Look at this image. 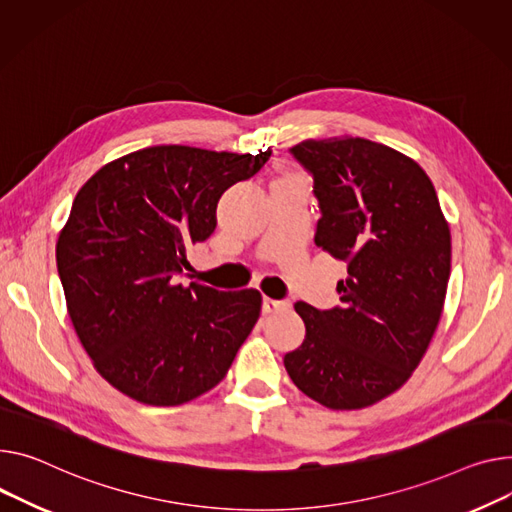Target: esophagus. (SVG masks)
Listing matches in <instances>:
<instances>
[{"label": "esophagus", "instance_id": "34e87169", "mask_svg": "<svg viewBox=\"0 0 512 512\" xmlns=\"http://www.w3.org/2000/svg\"><path fill=\"white\" fill-rule=\"evenodd\" d=\"M290 302L288 300H276V298H263V313L269 315V313H282V311H288L290 309Z\"/></svg>", "mask_w": 512, "mask_h": 512}]
</instances>
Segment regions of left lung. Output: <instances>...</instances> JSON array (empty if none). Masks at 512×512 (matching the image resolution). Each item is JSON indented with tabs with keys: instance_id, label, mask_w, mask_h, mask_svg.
<instances>
[{
	"instance_id": "1",
	"label": "left lung",
	"mask_w": 512,
	"mask_h": 512,
	"mask_svg": "<svg viewBox=\"0 0 512 512\" xmlns=\"http://www.w3.org/2000/svg\"><path fill=\"white\" fill-rule=\"evenodd\" d=\"M315 181V245L348 263L342 306L294 309L306 335L284 356L292 383L329 410H362L395 393L424 358L451 274V230L424 168L364 138L290 148Z\"/></svg>"
}]
</instances>
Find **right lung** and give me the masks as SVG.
Instances as JSON below:
<instances>
[{"label":"right lung","instance_id":"right-lung-1","mask_svg":"<svg viewBox=\"0 0 512 512\" xmlns=\"http://www.w3.org/2000/svg\"><path fill=\"white\" fill-rule=\"evenodd\" d=\"M271 152L152 146L82 185L57 238L67 313L94 368L146 405H181L214 389L261 313L253 288L191 282L187 253L216 230L222 193Z\"/></svg>","mask_w":512,"mask_h":512}]
</instances>
